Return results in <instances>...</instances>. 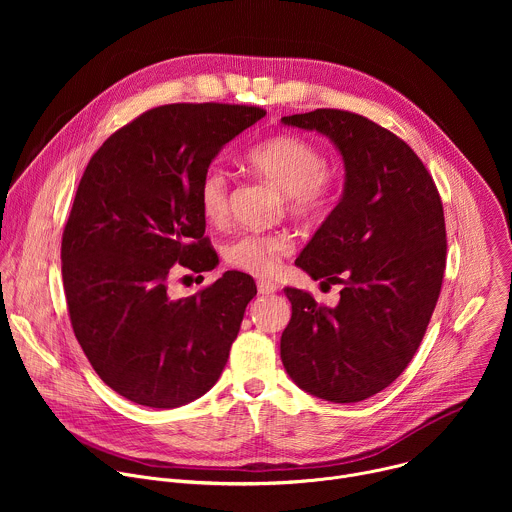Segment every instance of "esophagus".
<instances>
[{"instance_id": "obj_1", "label": "esophagus", "mask_w": 512, "mask_h": 512, "mask_svg": "<svg viewBox=\"0 0 512 512\" xmlns=\"http://www.w3.org/2000/svg\"><path fill=\"white\" fill-rule=\"evenodd\" d=\"M257 289H259V294L269 296V294H275V291H277V285H275L273 281L261 279V281H257Z\"/></svg>"}]
</instances>
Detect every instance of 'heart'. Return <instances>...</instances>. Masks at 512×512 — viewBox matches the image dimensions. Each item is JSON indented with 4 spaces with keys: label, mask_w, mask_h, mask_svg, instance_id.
I'll use <instances>...</instances> for the list:
<instances>
[{
    "label": "heart",
    "mask_w": 512,
    "mask_h": 512,
    "mask_svg": "<svg viewBox=\"0 0 512 512\" xmlns=\"http://www.w3.org/2000/svg\"><path fill=\"white\" fill-rule=\"evenodd\" d=\"M251 172L285 192L294 216L316 218L332 202L334 178L318 145L300 135H275L245 154ZM200 214L210 225H225L231 212V182L225 170L208 168L196 190ZM294 253V241L283 233H245L225 245V261L255 277H271Z\"/></svg>",
    "instance_id": "1"
}]
</instances>
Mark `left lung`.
Segmentation results:
<instances>
[{
  "label": "left lung",
  "instance_id": "8db88e82",
  "mask_svg": "<svg viewBox=\"0 0 512 512\" xmlns=\"http://www.w3.org/2000/svg\"><path fill=\"white\" fill-rule=\"evenodd\" d=\"M281 121L330 137L346 172L340 202L296 261L340 283V302L326 308L285 287L281 360L306 393L356 403L389 387L423 340L446 269L442 198L409 145L367 117L316 109Z\"/></svg>",
  "mask_w": 512,
  "mask_h": 512
}]
</instances>
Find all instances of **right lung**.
Wrapping results in <instances>:
<instances>
[{"mask_svg": "<svg viewBox=\"0 0 512 512\" xmlns=\"http://www.w3.org/2000/svg\"><path fill=\"white\" fill-rule=\"evenodd\" d=\"M265 109L174 103L141 113L91 158L62 233L68 316L91 367L121 397L186 405L221 377L257 287L227 271L174 300L172 275L210 271L196 190L223 145Z\"/></svg>", "mask_w": 512, "mask_h": 512, "instance_id": "obj_1", "label": "right lung"}]
</instances>
